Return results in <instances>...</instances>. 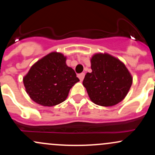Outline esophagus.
<instances>
[{"label":"esophagus","mask_w":155,"mask_h":155,"mask_svg":"<svg viewBox=\"0 0 155 155\" xmlns=\"http://www.w3.org/2000/svg\"><path fill=\"white\" fill-rule=\"evenodd\" d=\"M78 77L79 78V79H80V81H83V79H84V73H81V74H79V75H78Z\"/></svg>","instance_id":"obj_1"}]
</instances>
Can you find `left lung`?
I'll list each match as a JSON object with an SVG mask.
<instances>
[{"label":"left lung","mask_w":155,"mask_h":155,"mask_svg":"<svg viewBox=\"0 0 155 155\" xmlns=\"http://www.w3.org/2000/svg\"><path fill=\"white\" fill-rule=\"evenodd\" d=\"M91 73L83 80L89 97L94 104L113 106L128 93L133 78L124 64L111 55L97 53L92 57Z\"/></svg>","instance_id":"1"}]
</instances>
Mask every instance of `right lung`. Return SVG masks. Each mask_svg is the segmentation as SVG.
<instances>
[{
  "mask_svg": "<svg viewBox=\"0 0 155 155\" xmlns=\"http://www.w3.org/2000/svg\"><path fill=\"white\" fill-rule=\"evenodd\" d=\"M66 57L51 52L32 65L23 78L25 90L36 104L53 106L61 104L71 88L79 81L74 70L66 65Z\"/></svg>",
  "mask_w": 155,
  "mask_h": 155,
  "instance_id": "obj_1",
  "label": "right lung"
}]
</instances>
